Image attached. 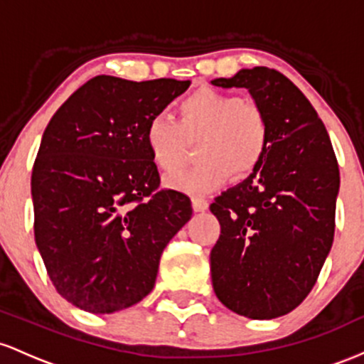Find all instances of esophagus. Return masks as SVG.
<instances>
[{
	"mask_svg": "<svg viewBox=\"0 0 364 364\" xmlns=\"http://www.w3.org/2000/svg\"><path fill=\"white\" fill-rule=\"evenodd\" d=\"M208 206H210V203H208L204 198H198V196L193 198V208L196 213H203V211L208 210Z\"/></svg>",
	"mask_w": 364,
	"mask_h": 364,
	"instance_id": "34e87169",
	"label": "esophagus"
}]
</instances>
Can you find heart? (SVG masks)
Wrapping results in <instances>:
<instances>
[{"instance_id":"heart-1","label":"heart","mask_w":364,"mask_h":364,"mask_svg":"<svg viewBox=\"0 0 364 364\" xmlns=\"http://www.w3.org/2000/svg\"><path fill=\"white\" fill-rule=\"evenodd\" d=\"M178 124L166 115H153L144 127V142L161 171L181 166L187 139H198L193 168L165 178L173 189L194 196L208 194L230 181L247 177L259 166L270 132L263 109L230 92L199 89L177 106Z\"/></svg>"}]
</instances>
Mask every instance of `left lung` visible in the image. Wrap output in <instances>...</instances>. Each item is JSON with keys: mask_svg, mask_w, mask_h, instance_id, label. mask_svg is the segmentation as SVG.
<instances>
[{"mask_svg": "<svg viewBox=\"0 0 364 364\" xmlns=\"http://www.w3.org/2000/svg\"><path fill=\"white\" fill-rule=\"evenodd\" d=\"M211 84L247 89L270 132L258 168L210 206L222 228L211 282L228 309L272 320L303 303L332 249L337 158L316 109L280 72L242 68Z\"/></svg>", "mask_w": 364, "mask_h": 364, "instance_id": "obj_1", "label": "left lung"}]
</instances>
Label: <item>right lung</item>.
I'll list each match as a JSON object with an SVG mask.
<instances>
[{
  "label": "right lung",
  "instance_id": "obj_1",
  "mask_svg": "<svg viewBox=\"0 0 364 364\" xmlns=\"http://www.w3.org/2000/svg\"><path fill=\"white\" fill-rule=\"evenodd\" d=\"M189 85L97 75L44 130L31 181L36 246L60 296L84 311L144 299L163 249L193 216L186 194L158 189L144 142L149 118Z\"/></svg>",
  "mask_w": 364,
  "mask_h": 364
}]
</instances>
